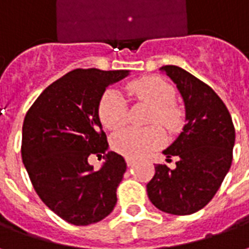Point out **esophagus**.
<instances>
[{
	"label": "esophagus",
	"instance_id": "34e87169",
	"mask_svg": "<svg viewBox=\"0 0 249 249\" xmlns=\"http://www.w3.org/2000/svg\"><path fill=\"white\" fill-rule=\"evenodd\" d=\"M126 165H128V167H133V165H135V160H132V159H126Z\"/></svg>",
	"mask_w": 249,
	"mask_h": 249
}]
</instances>
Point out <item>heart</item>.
Instances as JSON below:
<instances>
[{"mask_svg": "<svg viewBox=\"0 0 249 249\" xmlns=\"http://www.w3.org/2000/svg\"><path fill=\"white\" fill-rule=\"evenodd\" d=\"M130 90L153 107V121H159L167 129H176L180 124V113L172 101L175 90L160 77H142L130 84ZM98 117L105 128L117 129L126 120V105L117 90L104 93L98 104ZM164 144V133L159 126L124 128L112 137V148L126 159L139 160Z\"/></svg>", "mask_w": 249, "mask_h": 249, "instance_id": "b5f03b06", "label": "heart"}]
</instances>
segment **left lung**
<instances>
[{
  "mask_svg": "<svg viewBox=\"0 0 249 249\" xmlns=\"http://www.w3.org/2000/svg\"><path fill=\"white\" fill-rule=\"evenodd\" d=\"M181 94L185 125L162 153L178 156L176 168L159 164L146 184L152 204L171 214H191L204 208L230 171L235 128L228 109L212 88L176 65L160 68Z\"/></svg>",
  "mask_w": 249,
  "mask_h": 249,
  "instance_id": "8db88e82",
  "label": "left lung"
}]
</instances>
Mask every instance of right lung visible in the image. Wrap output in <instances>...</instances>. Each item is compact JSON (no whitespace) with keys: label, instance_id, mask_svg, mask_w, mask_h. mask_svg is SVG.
<instances>
[{"label":"right lung","instance_id":"1","mask_svg":"<svg viewBox=\"0 0 249 249\" xmlns=\"http://www.w3.org/2000/svg\"><path fill=\"white\" fill-rule=\"evenodd\" d=\"M129 73L74 69L46 88L25 116L21 155L30 181L46 207L71 224L97 223L117 203L126 162L108 151L98 104L109 85ZM90 154L106 160L98 171L87 162Z\"/></svg>","mask_w":249,"mask_h":249}]
</instances>
